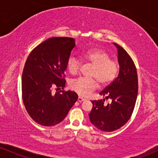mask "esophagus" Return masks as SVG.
Here are the masks:
<instances>
[{
	"label": "esophagus",
	"instance_id": "1",
	"mask_svg": "<svg viewBox=\"0 0 158 158\" xmlns=\"http://www.w3.org/2000/svg\"><path fill=\"white\" fill-rule=\"evenodd\" d=\"M85 99H84V98H82V97H78V102H83V101H85Z\"/></svg>",
	"mask_w": 158,
	"mask_h": 158
}]
</instances>
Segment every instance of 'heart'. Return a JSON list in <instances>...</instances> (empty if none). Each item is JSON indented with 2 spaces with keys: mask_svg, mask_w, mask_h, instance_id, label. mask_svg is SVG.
<instances>
[{
  "mask_svg": "<svg viewBox=\"0 0 158 158\" xmlns=\"http://www.w3.org/2000/svg\"><path fill=\"white\" fill-rule=\"evenodd\" d=\"M85 61L94 67L90 77L79 78L70 81V88L81 97H87L97 88V81L102 86L112 82L119 72L117 61L110 59V55L101 49H90L83 55ZM81 62L77 56L69 57L67 69L71 75H77L81 68Z\"/></svg>",
  "mask_w": 158,
  "mask_h": 158,
  "instance_id": "1",
  "label": "heart"
}]
</instances>
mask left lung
Returning a JSON list of instances; mask_svg holds the SVG:
<instances>
[{"label":"left lung","instance_id":"left-lung-1","mask_svg":"<svg viewBox=\"0 0 158 158\" xmlns=\"http://www.w3.org/2000/svg\"><path fill=\"white\" fill-rule=\"evenodd\" d=\"M119 65L118 77L106 87L100 95L110 99L91 101L93 108L89 114L90 121L98 129L114 131L124 126L131 117L138 92V79L135 63L126 50L116 43Z\"/></svg>","mask_w":158,"mask_h":158}]
</instances>
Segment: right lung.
I'll return each mask as SVG.
<instances>
[{"mask_svg":"<svg viewBox=\"0 0 158 158\" xmlns=\"http://www.w3.org/2000/svg\"><path fill=\"white\" fill-rule=\"evenodd\" d=\"M73 38H50L38 45L27 58L22 73L23 102L27 113L44 126L59 124L66 117L78 95L64 89V71L70 52L75 47Z\"/></svg>","mask_w":158,"mask_h":158,"instance_id":"1","label":"right lung"}]
</instances>
